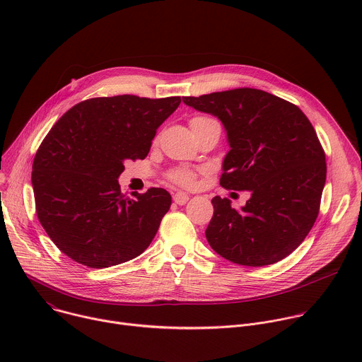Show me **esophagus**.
<instances>
[{"label": "esophagus", "mask_w": 362, "mask_h": 362, "mask_svg": "<svg viewBox=\"0 0 362 362\" xmlns=\"http://www.w3.org/2000/svg\"><path fill=\"white\" fill-rule=\"evenodd\" d=\"M190 199V196L189 194H186L185 192H177V193H175V196H173V200H175V203H177V204H185L187 200Z\"/></svg>", "instance_id": "1"}]
</instances>
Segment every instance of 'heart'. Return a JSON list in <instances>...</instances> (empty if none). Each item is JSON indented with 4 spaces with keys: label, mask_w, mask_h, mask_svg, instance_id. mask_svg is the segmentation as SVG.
<instances>
[{
    "label": "heart",
    "mask_w": 362,
    "mask_h": 362,
    "mask_svg": "<svg viewBox=\"0 0 362 362\" xmlns=\"http://www.w3.org/2000/svg\"><path fill=\"white\" fill-rule=\"evenodd\" d=\"M211 120H214V119L197 116V117H193V119L190 120V126L202 124V123L211 122ZM169 176H170V179H172L173 182L180 183V185H185V186H190V185H193V182H194V175H193L190 170H187V169H176V170H173Z\"/></svg>",
    "instance_id": "heart-1"
}]
</instances>
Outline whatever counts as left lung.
<instances>
[{"instance_id": "obj_1", "label": "left lung", "mask_w": 362, "mask_h": 362, "mask_svg": "<svg viewBox=\"0 0 362 362\" xmlns=\"http://www.w3.org/2000/svg\"><path fill=\"white\" fill-rule=\"evenodd\" d=\"M194 110L218 117L230 150L221 186L249 190L233 209L212 199L206 229L211 247L245 267H265L292 253L313 229L327 179L325 153L308 117L292 103L256 88L183 97Z\"/></svg>"}]
</instances>
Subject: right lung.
<instances>
[{
	"label": "right lung",
	"instance_id": "right-lung-1",
	"mask_svg": "<svg viewBox=\"0 0 362 362\" xmlns=\"http://www.w3.org/2000/svg\"><path fill=\"white\" fill-rule=\"evenodd\" d=\"M180 97H95L71 107L48 132L33 163L37 216L56 246L88 268L143 253L170 209L160 187L120 190L126 160L144 159Z\"/></svg>",
	"mask_w": 362,
	"mask_h": 362
}]
</instances>
